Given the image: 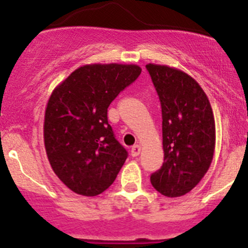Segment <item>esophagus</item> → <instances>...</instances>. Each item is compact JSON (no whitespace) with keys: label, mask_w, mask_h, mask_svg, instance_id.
<instances>
[{"label":"esophagus","mask_w":248,"mask_h":248,"mask_svg":"<svg viewBox=\"0 0 248 248\" xmlns=\"http://www.w3.org/2000/svg\"><path fill=\"white\" fill-rule=\"evenodd\" d=\"M140 153H141V145L135 144L134 147L131 148V155L132 156H139Z\"/></svg>","instance_id":"obj_1"}]
</instances>
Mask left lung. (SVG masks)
Instances as JSON below:
<instances>
[{"instance_id":"obj_1","label":"left lung","mask_w":248,"mask_h":248,"mask_svg":"<svg viewBox=\"0 0 248 248\" xmlns=\"http://www.w3.org/2000/svg\"><path fill=\"white\" fill-rule=\"evenodd\" d=\"M162 112L163 163L150 183L166 197L190 192L210 167L215 119L209 99L195 78L167 65H145Z\"/></svg>"}]
</instances>
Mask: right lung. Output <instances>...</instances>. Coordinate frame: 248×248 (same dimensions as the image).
Returning a JSON list of instances; mask_svg holds the SVG:
<instances>
[{
  "label": "right lung",
  "mask_w": 248,
  "mask_h": 248,
  "mask_svg": "<svg viewBox=\"0 0 248 248\" xmlns=\"http://www.w3.org/2000/svg\"><path fill=\"white\" fill-rule=\"evenodd\" d=\"M135 64H87L53 89L44 143L53 172L78 195L96 196L112 185L127 157L107 121V108L140 76Z\"/></svg>",
  "instance_id": "1"
}]
</instances>
